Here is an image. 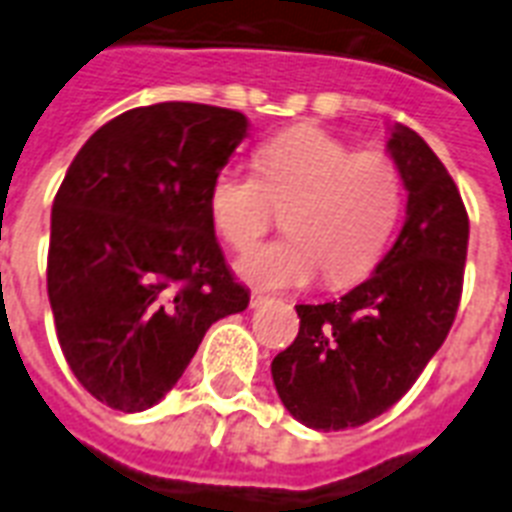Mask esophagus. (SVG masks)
I'll return each instance as SVG.
<instances>
[{
    "instance_id": "1",
    "label": "esophagus",
    "mask_w": 512,
    "mask_h": 512,
    "mask_svg": "<svg viewBox=\"0 0 512 512\" xmlns=\"http://www.w3.org/2000/svg\"><path fill=\"white\" fill-rule=\"evenodd\" d=\"M265 303H268V297L260 295V292H252V295H249V308H260V305Z\"/></svg>"
}]
</instances>
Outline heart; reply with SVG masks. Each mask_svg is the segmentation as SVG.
Segmentation results:
<instances>
[{
  "instance_id": "obj_1",
  "label": "heart",
  "mask_w": 512,
  "mask_h": 512,
  "mask_svg": "<svg viewBox=\"0 0 512 512\" xmlns=\"http://www.w3.org/2000/svg\"><path fill=\"white\" fill-rule=\"evenodd\" d=\"M255 171L225 167L209 188L215 231L247 252L284 209L287 236L255 249L239 273L260 289L350 284L372 271L396 231L404 177L380 151H356L319 127H295L257 148Z\"/></svg>"
}]
</instances>
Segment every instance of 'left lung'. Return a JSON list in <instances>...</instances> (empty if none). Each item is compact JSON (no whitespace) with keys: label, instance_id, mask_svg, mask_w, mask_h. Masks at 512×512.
I'll use <instances>...</instances> for the list:
<instances>
[{"label":"left lung","instance_id":"left-lung-1","mask_svg":"<svg viewBox=\"0 0 512 512\" xmlns=\"http://www.w3.org/2000/svg\"><path fill=\"white\" fill-rule=\"evenodd\" d=\"M390 156L404 177V228L364 284L340 300L297 305L300 332L273 358V385L308 428L345 430L380 417L444 345L462 297L468 212L430 146L396 124Z\"/></svg>","mask_w":512,"mask_h":512}]
</instances>
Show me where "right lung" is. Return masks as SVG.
Returning a JSON list of instances; mask_svg holds the SVG:
<instances>
[{
	"label": "right lung",
	"instance_id": "obj_1",
	"mask_svg": "<svg viewBox=\"0 0 512 512\" xmlns=\"http://www.w3.org/2000/svg\"><path fill=\"white\" fill-rule=\"evenodd\" d=\"M247 116L204 103L124 111L82 146L52 201L47 295L82 388L119 412L162 401L217 319L241 313L209 188Z\"/></svg>",
	"mask_w": 512,
	"mask_h": 512
}]
</instances>
